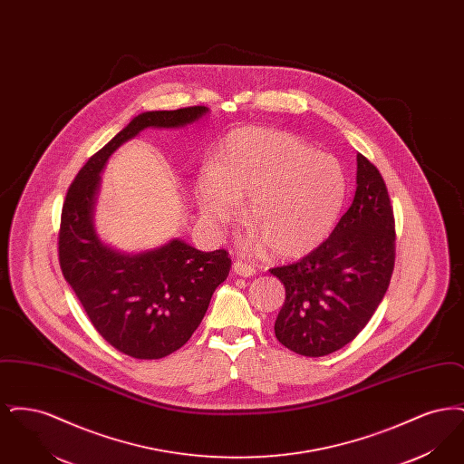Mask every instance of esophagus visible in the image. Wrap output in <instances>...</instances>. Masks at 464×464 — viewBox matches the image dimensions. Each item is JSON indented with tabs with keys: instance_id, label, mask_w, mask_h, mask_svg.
Segmentation results:
<instances>
[{
	"instance_id": "esophagus-1",
	"label": "esophagus",
	"mask_w": 464,
	"mask_h": 464,
	"mask_svg": "<svg viewBox=\"0 0 464 464\" xmlns=\"http://www.w3.org/2000/svg\"><path fill=\"white\" fill-rule=\"evenodd\" d=\"M233 271H235L237 275L243 276V278H248V276H252V275L256 273L254 266L246 265V263H242V261H235V263H233Z\"/></svg>"
}]
</instances>
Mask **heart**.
I'll return each mask as SVG.
<instances>
[{
    "label": "heart",
    "instance_id": "1",
    "mask_svg": "<svg viewBox=\"0 0 464 464\" xmlns=\"http://www.w3.org/2000/svg\"><path fill=\"white\" fill-rule=\"evenodd\" d=\"M346 176L337 158L271 129L231 133L210 170L197 180L201 216L212 224L233 221L245 203L243 250L303 257L327 240L346 199Z\"/></svg>",
    "mask_w": 464,
    "mask_h": 464
}]
</instances>
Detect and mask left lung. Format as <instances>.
Segmentation results:
<instances>
[{
    "label": "left lung",
    "mask_w": 464,
    "mask_h": 464,
    "mask_svg": "<svg viewBox=\"0 0 464 464\" xmlns=\"http://www.w3.org/2000/svg\"><path fill=\"white\" fill-rule=\"evenodd\" d=\"M395 267V218L386 184L356 156V191L331 237L294 265L273 267L285 285L275 334L290 352L325 356L352 343L382 301Z\"/></svg>",
    "instance_id": "obj_1"
}]
</instances>
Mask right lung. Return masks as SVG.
Segmentation results:
<instances>
[{
    "instance_id": "obj_1",
    "label": "right lung",
    "mask_w": 464,
    "mask_h": 464,
    "mask_svg": "<svg viewBox=\"0 0 464 464\" xmlns=\"http://www.w3.org/2000/svg\"><path fill=\"white\" fill-rule=\"evenodd\" d=\"M205 106L148 111L116 133L83 165L67 189L59 231V263L92 325L118 352L139 360L174 353L188 343L229 275L224 248L201 252L179 238L139 254L102 242L93 227L101 172L110 156L146 129L198 121Z\"/></svg>"
}]
</instances>
